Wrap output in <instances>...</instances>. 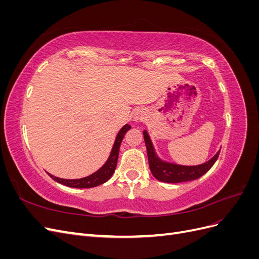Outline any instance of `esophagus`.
Instances as JSON below:
<instances>
[{"label":"esophagus","mask_w":259,"mask_h":259,"mask_svg":"<svg viewBox=\"0 0 259 259\" xmlns=\"http://www.w3.org/2000/svg\"><path fill=\"white\" fill-rule=\"evenodd\" d=\"M142 116H143V113L142 112H136L135 114H134V120L135 121H137V120H140V119H142Z\"/></svg>","instance_id":"obj_1"}]
</instances>
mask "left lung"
<instances>
[{
  "label": "left lung",
  "mask_w": 259,
  "mask_h": 259,
  "mask_svg": "<svg viewBox=\"0 0 259 259\" xmlns=\"http://www.w3.org/2000/svg\"><path fill=\"white\" fill-rule=\"evenodd\" d=\"M144 138L147 147V153H148V161H149V167L152 175L163 183H170V184H177V183H184V182H190V180L198 179L201 176L207 173V170L214 165V163L218 159V155L221 150H219L213 158L208 160L207 162L200 164V165L194 166H186V165H179V164L170 163L163 161L160 159L158 154H156L152 142L149 136L148 132L144 131Z\"/></svg>",
  "instance_id": "left-lung-1"
}]
</instances>
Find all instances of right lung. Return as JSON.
<instances>
[{"mask_svg": "<svg viewBox=\"0 0 259 259\" xmlns=\"http://www.w3.org/2000/svg\"><path fill=\"white\" fill-rule=\"evenodd\" d=\"M130 128H131V125L125 124L124 126L119 131L108 160L106 161V163L103 166H101L98 170H96L95 173H93L92 175L80 178V179H64V178H59V177L54 176L50 173H48V174L55 180V182H57L61 185H65L67 187H72V188H93V187L105 184L107 180L110 179V177L114 173L115 167H116V163H117V158H119L121 143H122L124 135L126 134V132Z\"/></svg>", "mask_w": 259, "mask_h": 259, "instance_id": "obj_1", "label": "right lung"}]
</instances>
